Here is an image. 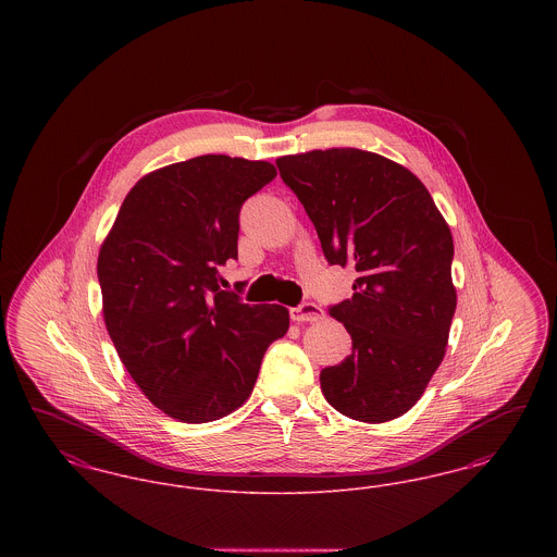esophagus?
<instances>
[{
    "label": "esophagus",
    "mask_w": 557,
    "mask_h": 557,
    "mask_svg": "<svg viewBox=\"0 0 557 557\" xmlns=\"http://www.w3.org/2000/svg\"><path fill=\"white\" fill-rule=\"evenodd\" d=\"M323 318V311L319 309L315 302H302L298 307H292L290 319L296 323H302V321H319Z\"/></svg>",
    "instance_id": "34e87169"
}]
</instances>
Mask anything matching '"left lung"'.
<instances>
[{
	"label": "left lung",
	"instance_id": "1",
	"mask_svg": "<svg viewBox=\"0 0 557 557\" xmlns=\"http://www.w3.org/2000/svg\"><path fill=\"white\" fill-rule=\"evenodd\" d=\"M275 164L313 221L325 261L357 271L352 298L327 307L352 352L321 370V393L346 418L395 420L445 357L457 305L449 225L424 184L380 154L332 148Z\"/></svg>",
	"mask_w": 557,
	"mask_h": 557
}]
</instances>
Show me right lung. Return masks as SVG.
<instances>
[{
    "instance_id": "right-lung-1",
    "label": "right lung",
    "mask_w": 557,
    "mask_h": 557,
    "mask_svg": "<svg viewBox=\"0 0 557 557\" xmlns=\"http://www.w3.org/2000/svg\"><path fill=\"white\" fill-rule=\"evenodd\" d=\"M263 160L207 154L139 180L100 248L108 334L135 384L166 416L219 420L250 397L267 346L288 332L280 305L221 290L238 259L239 209L275 180Z\"/></svg>"
}]
</instances>
